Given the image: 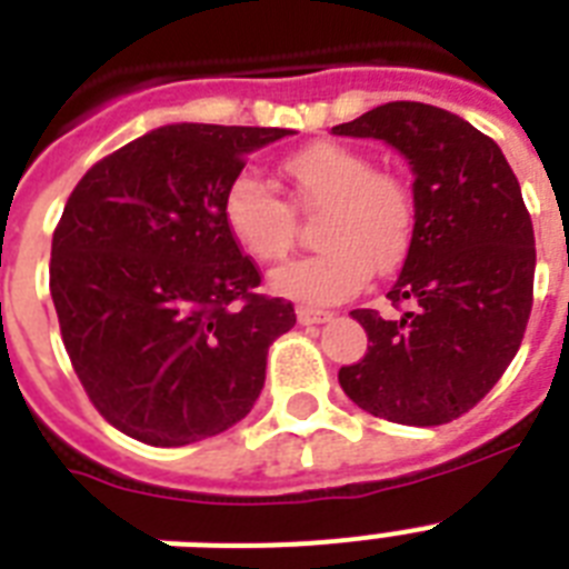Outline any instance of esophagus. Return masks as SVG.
Masks as SVG:
<instances>
[{"instance_id": "obj_1", "label": "esophagus", "mask_w": 569, "mask_h": 569, "mask_svg": "<svg viewBox=\"0 0 569 569\" xmlns=\"http://www.w3.org/2000/svg\"><path fill=\"white\" fill-rule=\"evenodd\" d=\"M330 312L328 310H319V307H298V321L301 325H321V321H328Z\"/></svg>"}]
</instances>
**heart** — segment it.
Instances as JSON below:
<instances>
[{
  "label": "heart",
  "instance_id": "heart-1",
  "mask_svg": "<svg viewBox=\"0 0 569 569\" xmlns=\"http://www.w3.org/2000/svg\"><path fill=\"white\" fill-rule=\"evenodd\" d=\"M280 168L307 212H326L316 227L321 250L277 268V292L310 303L346 301L369 283L372 268L389 271L405 259L413 239V197L396 173L375 171L369 156L337 141L303 147ZM221 218L257 262H280L298 239L289 200L250 171L236 173L223 189Z\"/></svg>",
  "mask_w": 569,
  "mask_h": 569
}]
</instances>
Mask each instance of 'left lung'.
Returning a JSON list of instances; mask_svg holds the SVG:
<instances>
[{
	"label": "left lung",
	"instance_id": "1",
	"mask_svg": "<svg viewBox=\"0 0 569 569\" xmlns=\"http://www.w3.org/2000/svg\"><path fill=\"white\" fill-rule=\"evenodd\" d=\"M330 132L380 138L416 173L413 239L387 292L401 312H351L372 346L339 387L389 422H451L502 378L529 325L535 230L520 182L493 138L425 102H387Z\"/></svg>",
	"mask_w": 569,
	"mask_h": 569
}]
</instances>
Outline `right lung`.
<instances>
[{"mask_svg": "<svg viewBox=\"0 0 569 569\" xmlns=\"http://www.w3.org/2000/svg\"><path fill=\"white\" fill-rule=\"evenodd\" d=\"M289 129L171 123L84 173L52 232L49 292L100 416L147 446H189L250 413L295 307L259 295L223 227L244 156Z\"/></svg>", "mask_w": 569, "mask_h": 569, "instance_id": "obj_1", "label": "right lung"}]
</instances>
